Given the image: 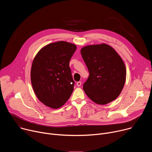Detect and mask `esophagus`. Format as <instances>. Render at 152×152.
Instances as JSON below:
<instances>
[{
	"mask_svg": "<svg viewBox=\"0 0 152 152\" xmlns=\"http://www.w3.org/2000/svg\"><path fill=\"white\" fill-rule=\"evenodd\" d=\"M81 82H77V83H76V85H77V86H80V85H81Z\"/></svg>",
	"mask_w": 152,
	"mask_h": 152,
	"instance_id": "34e87169",
	"label": "esophagus"
}]
</instances>
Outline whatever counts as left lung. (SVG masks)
<instances>
[{
  "mask_svg": "<svg viewBox=\"0 0 152 152\" xmlns=\"http://www.w3.org/2000/svg\"><path fill=\"white\" fill-rule=\"evenodd\" d=\"M80 53L90 73L83 85L85 94L99 104H106L116 99L126 77V69L120 56L104 43L85 46Z\"/></svg>",
  "mask_w": 152,
  "mask_h": 152,
  "instance_id": "8db88e82",
  "label": "left lung"
}]
</instances>
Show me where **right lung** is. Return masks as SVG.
<instances>
[{
    "mask_svg": "<svg viewBox=\"0 0 152 152\" xmlns=\"http://www.w3.org/2000/svg\"><path fill=\"white\" fill-rule=\"evenodd\" d=\"M76 46L60 41L49 44L37 53L32 62L31 80L34 93L52 109L63 106L74 89L69 62Z\"/></svg>",
    "mask_w": 152,
    "mask_h": 152,
    "instance_id": "1",
    "label": "right lung"
}]
</instances>
